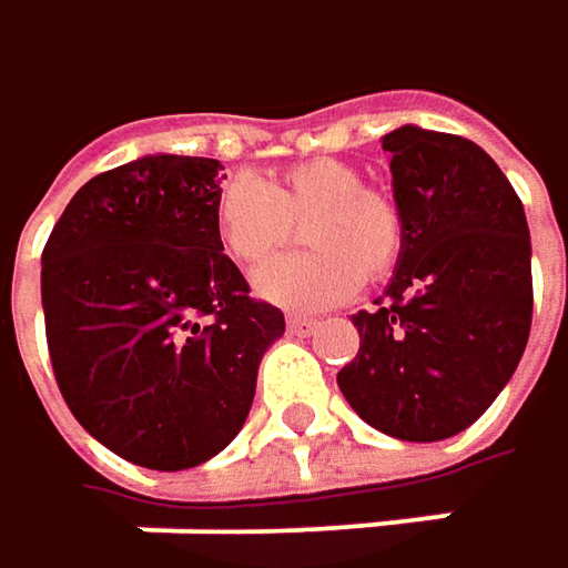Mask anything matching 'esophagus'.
Here are the masks:
<instances>
[{"mask_svg":"<svg viewBox=\"0 0 568 568\" xmlns=\"http://www.w3.org/2000/svg\"><path fill=\"white\" fill-rule=\"evenodd\" d=\"M285 325H288V332H292V335H312V332H315V328H318V322H315V318H305V315H288V322H285Z\"/></svg>","mask_w":568,"mask_h":568,"instance_id":"obj_1","label":"esophagus"}]
</instances>
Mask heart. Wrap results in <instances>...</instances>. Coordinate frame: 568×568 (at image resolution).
<instances>
[{
    "label": "heart",
    "mask_w": 568,
    "mask_h": 568,
    "mask_svg": "<svg viewBox=\"0 0 568 568\" xmlns=\"http://www.w3.org/2000/svg\"><path fill=\"white\" fill-rule=\"evenodd\" d=\"M305 227L312 256L270 263L253 292L285 312H322L347 302L364 273L381 280L403 250V214L384 191L364 187L354 165L305 159L270 179L233 175L214 197V233L236 266L253 270L280 253L292 224Z\"/></svg>",
    "instance_id": "b5f03b06"
}]
</instances>
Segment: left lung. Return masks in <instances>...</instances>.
Here are the masks:
<instances>
[{"mask_svg": "<svg viewBox=\"0 0 568 568\" xmlns=\"http://www.w3.org/2000/svg\"><path fill=\"white\" fill-rule=\"evenodd\" d=\"M403 250L337 387L374 429L438 442L468 429L514 377L534 318L530 231L497 162L471 139L384 135Z\"/></svg>", "mask_w": 568, "mask_h": 568, "instance_id": "1", "label": "left lung"}]
</instances>
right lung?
<instances>
[{
    "instance_id": "1",
    "label": "right lung",
    "mask_w": 568,
    "mask_h": 568,
    "mask_svg": "<svg viewBox=\"0 0 568 568\" xmlns=\"http://www.w3.org/2000/svg\"><path fill=\"white\" fill-rule=\"evenodd\" d=\"M221 162L142 155L90 179L44 243L51 367L74 419L132 465L184 471L243 429L276 305L214 233Z\"/></svg>"
}]
</instances>
